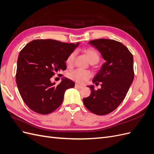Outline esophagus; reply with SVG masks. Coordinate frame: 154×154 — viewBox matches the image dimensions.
<instances>
[{
    "instance_id": "1",
    "label": "esophagus",
    "mask_w": 154,
    "mask_h": 154,
    "mask_svg": "<svg viewBox=\"0 0 154 154\" xmlns=\"http://www.w3.org/2000/svg\"><path fill=\"white\" fill-rule=\"evenodd\" d=\"M75 87L79 88V89H81V88H83V86L80 85H78V84H76V85H75Z\"/></svg>"
}]
</instances>
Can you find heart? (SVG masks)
Masks as SVG:
<instances>
[{
	"label": "heart",
	"instance_id": "heart-1",
	"mask_svg": "<svg viewBox=\"0 0 154 154\" xmlns=\"http://www.w3.org/2000/svg\"><path fill=\"white\" fill-rule=\"evenodd\" d=\"M84 53L91 64H96L100 61V54L97 51L92 48H85L83 50ZM74 58H75V53L73 52L69 55L66 60V63L68 66H72ZM69 78L73 81L76 82L80 84H83L86 83L92 76V73L88 71H84L81 69H76L70 72L68 74Z\"/></svg>",
	"mask_w": 154,
	"mask_h": 154
}]
</instances>
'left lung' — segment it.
Listing matches in <instances>:
<instances>
[{"instance_id":"left-lung-1","label":"left lung","mask_w":154,"mask_h":154,"mask_svg":"<svg viewBox=\"0 0 154 154\" xmlns=\"http://www.w3.org/2000/svg\"><path fill=\"white\" fill-rule=\"evenodd\" d=\"M90 45L98 50L105 62L93 78L101 88L87 86L91 95L83 98L86 108L97 115H106L114 111L123 101L134 78L133 55L119 42L109 39L91 40Z\"/></svg>"}]
</instances>
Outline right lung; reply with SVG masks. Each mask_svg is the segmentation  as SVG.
I'll use <instances>...</instances> for the list:
<instances>
[{
    "label": "right lung",
    "mask_w": 154,
    "mask_h": 154,
    "mask_svg": "<svg viewBox=\"0 0 154 154\" xmlns=\"http://www.w3.org/2000/svg\"><path fill=\"white\" fill-rule=\"evenodd\" d=\"M78 45L79 42L38 39L30 42L20 51L16 82L23 101L31 110L48 114L62 103L65 92L75 83L62 78L60 84L56 85L51 78L56 72L66 69V60Z\"/></svg>",
    "instance_id": "obj_1"
}]
</instances>
